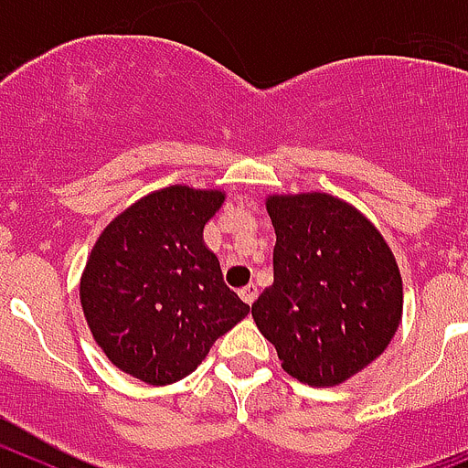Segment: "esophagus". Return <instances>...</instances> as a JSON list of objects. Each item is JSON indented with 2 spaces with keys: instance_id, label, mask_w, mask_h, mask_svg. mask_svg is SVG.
Segmentation results:
<instances>
[{
  "instance_id": "34e87169",
  "label": "esophagus",
  "mask_w": 468,
  "mask_h": 468,
  "mask_svg": "<svg viewBox=\"0 0 468 468\" xmlns=\"http://www.w3.org/2000/svg\"><path fill=\"white\" fill-rule=\"evenodd\" d=\"M239 298H242L244 303H247V305H251V303L256 301V296H259V289H256L254 284H247V286H242V289H239Z\"/></svg>"
}]
</instances>
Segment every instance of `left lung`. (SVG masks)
Listing matches in <instances>:
<instances>
[{"label": "left lung", "instance_id": "1", "mask_svg": "<svg viewBox=\"0 0 468 468\" xmlns=\"http://www.w3.org/2000/svg\"><path fill=\"white\" fill-rule=\"evenodd\" d=\"M275 280L251 317L282 368L310 387H335L376 361L403 314L399 263L380 230L331 193H272Z\"/></svg>", "mask_w": 468, "mask_h": 468}]
</instances>
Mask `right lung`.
I'll use <instances>...</instances> for the list:
<instances>
[{
    "label": "right lung",
    "instance_id": "add662e5",
    "mask_svg": "<svg viewBox=\"0 0 468 468\" xmlns=\"http://www.w3.org/2000/svg\"><path fill=\"white\" fill-rule=\"evenodd\" d=\"M221 188H158L100 233L79 296L92 338L128 376L163 387L191 376L250 305L224 284L203 239Z\"/></svg>",
    "mask_w": 468,
    "mask_h": 468
}]
</instances>
